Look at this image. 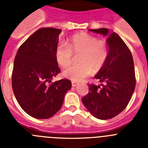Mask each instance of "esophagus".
<instances>
[{"instance_id":"esophagus-1","label":"esophagus","mask_w":148,"mask_h":148,"mask_svg":"<svg viewBox=\"0 0 148 148\" xmlns=\"http://www.w3.org/2000/svg\"><path fill=\"white\" fill-rule=\"evenodd\" d=\"M76 86H77V83H76V82H72V87H76Z\"/></svg>"}]
</instances>
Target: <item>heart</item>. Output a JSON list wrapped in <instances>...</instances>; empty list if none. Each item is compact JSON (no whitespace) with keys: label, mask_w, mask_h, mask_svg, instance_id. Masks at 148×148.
<instances>
[{"label":"heart","mask_w":148,"mask_h":148,"mask_svg":"<svg viewBox=\"0 0 148 148\" xmlns=\"http://www.w3.org/2000/svg\"><path fill=\"white\" fill-rule=\"evenodd\" d=\"M73 53L81 54L78 64L70 66L63 73L65 78L73 82H80L94 72L103 67L108 58V49L104 40L85 32L74 35L70 38L68 46L59 44L55 51V57L58 64L66 68L71 64Z\"/></svg>","instance_id":"heart-1"}]
</instances>
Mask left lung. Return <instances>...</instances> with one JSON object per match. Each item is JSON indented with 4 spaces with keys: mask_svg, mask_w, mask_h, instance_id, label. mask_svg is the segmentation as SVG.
Returning a JSON list of instances; mask_svg holds the SVG:
<instances>
[{
    "mask_svg": "<svg viewBox=\"0 0 148 148\" xmlns=\"http://www.w3.org/2000/svg\"><path fill=\"white\" fill-rule=\"evenodd\" d=\"M107 36L108 55L103 67L94 78L100 85L89 84V92L82 103L94 117L101 120L112 119L128 104L136 87L133 56L127 46L116 32L108 29H90Z\"/></svg>",
    "mask_w": 148,
    "mask_h": 148,
    "instance_id": "1",
    "label": "left lung"
}]
</instances>
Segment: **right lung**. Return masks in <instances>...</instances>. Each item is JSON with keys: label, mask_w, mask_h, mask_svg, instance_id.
<instances>
[{"label": "right lung", "mask_w": 148, "mask_h": 148, "mask_svg": "<svg viewBox=\"0 0 148 148\" xmlns=\"http://www.w3.org/2000/svg\"><path fill=\"white\" fill-rule=\"evenodd\" d=\"M61 32L60 29H39L23 43L15 58L13 92L22 109L33 118L54 116L72 87L68 79L51 82L61 72L55 57Z\"/></svg>", "instance_id": "right-lung-1"}]
</instances>
